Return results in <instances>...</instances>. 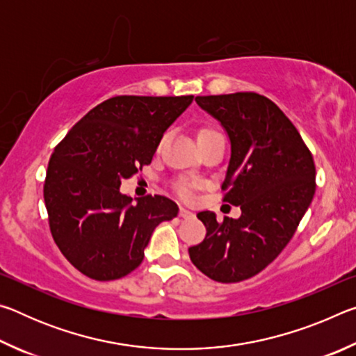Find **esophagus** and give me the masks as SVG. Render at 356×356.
Returning a JSON list of instances; mask_svg holds the SVG:
<instances>
[{
  "mask_svg": "<svg viewBox=\"0 0 356 356\" xmlns=\"http://www.w3.org/2000/svg\"><path fill=\"white\" fill-rule=\"evenodd\" d=\"M179 216H182V218H193V216H195V213L190 212L188 209L180 207V209H179Z\"/></svg>",
  "mask_w": 356,
  "mask_h": 356,
  "instance_id": "1",
  "label": "esophagus"
}]
</instances>
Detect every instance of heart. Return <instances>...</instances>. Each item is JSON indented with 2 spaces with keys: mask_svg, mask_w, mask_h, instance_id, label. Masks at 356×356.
Listing matches in <instances>:
<instances>
[{
  "mask_svg": "<svg viewBox=\"0 0 356 356\" xmlns=\"http://www.w3.org/2000/svg\"><path fill=\"white\" fill-rule=\"evenodd\" d=\"M212 134H218L215 129H210V127H204L200 130V134H197V138H202V136H207V135H212ZM193 188H195V184L188 182V180H180L177 184V193L182 197H190Z\"/></svg>",
  "mask_w": 356,
  "mask_h": 356,
  "instance_id": "b5f03b06",
  "label": "heart"
}]
</instances>
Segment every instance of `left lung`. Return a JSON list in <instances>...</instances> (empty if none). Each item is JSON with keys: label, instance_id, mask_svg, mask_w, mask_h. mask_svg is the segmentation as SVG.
<instances>
[{"label": "left lung", "instance_id": "1", "mask_svg": "<svg viewBox=\"0 0 356 356\" xmlns=\"http://www.w3.org/2000/svg\"><path fill=\"white\" fill-rule=\"evenodd\" d=\"M227 134L231 159L221 188L240 206V218L216 221L200 212L207 229L190 259L210 280L238 282L267 267L291 242L316 191V166L298 130L272 100L256 92L196 97Z\"/></svg>", "mask_w": 356, "mask_h": 356}]
</instances>
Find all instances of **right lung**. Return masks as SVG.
<instances>
[{
  "label": "right lung",
  "mask_w": 356,
  "mask_h": 356,
  "mask_svg": "<svg viewBox=\"0 0 356 356\" xmlns=\"http://www.w3.org/2000/svg\"><path fill=\"white\" fill-rule=\"evenodd\" d=\"M191 102L193 95H118L92 108L55 147L44 185L50 231L83 275L111 281L134 272L154 229L177 216V204L165 196L131 204L119 188L152 161Z\"/></svg>",
  "instance_id": "add662e5"
}]
</instances>
